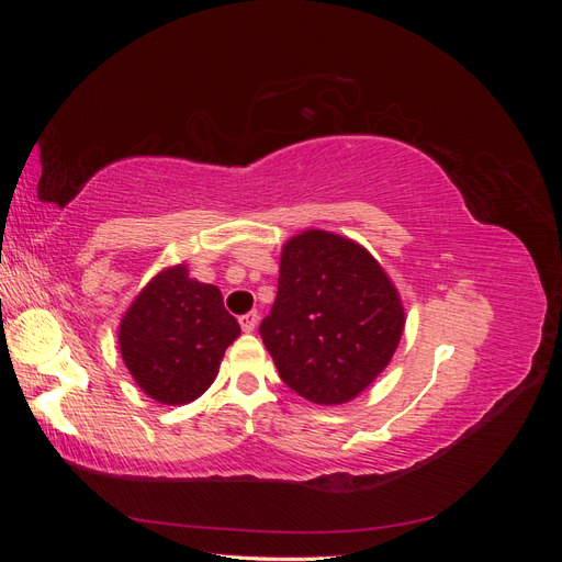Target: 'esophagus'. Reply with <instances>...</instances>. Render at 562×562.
I'll return each instance as SVG.
<instances>
[{
    "instance_id": "1",
    "label": "esophagus",
    "mask_w": 562,
    "mask_h": 562,
    "mask_svg": "<svg viewBox=\"0 0 562 562\" xmlns=\"http://www.w3.org/2000/svg\"><path fill=\"white\" fill-rule=\"evenodd\" d=\"M239 323H241L244 333H252L255 328H258V314H255V312H248V314H244V316L239 318Z\"/></svg>"
}]
</instances>
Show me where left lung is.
<instances>
[{"mask_svg": "<svg viewBox=\"0 0 562 562\" xmlns=\"http://www.w3.org/2000/svg\"><path fill=\"white\" fill-rule=\"evenodd\" d=\"M403 326L396 285L363 246L323 229L285 241L260 335L302 398L339 405L359 396L389 366Z\"/></svg>", "mask_w": 562, "mask_h": 562, "instance_id": "obj_1", "label": "left lung"}]
</instances>
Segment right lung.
<instances>
[{
	"label": "right lung",
	"mask_w": 562,
	"mask_h": 562,
	"mask_svg": "<svg viewBox=\"0 0 562 562\" xmlns=\"http://www.w3.org/2000/svg\"><path fill=\"white\" fill-rule=\"evenodd\" d=\"M241 335L220 288L168 267L135 295L119 323V351L149 398L184 405L206 391L225 349Z\"/></svg>",
	"instance_id": "obj_1"
}]
</instances>
